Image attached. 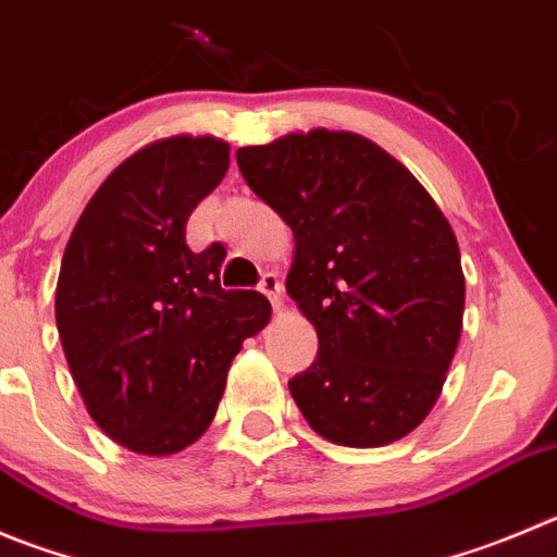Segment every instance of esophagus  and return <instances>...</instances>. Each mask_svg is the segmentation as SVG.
Returning <instances> with one entry per match:
<instances>
[{
    "label": "esophagus",
    "instance_id": "34e87169",
    "mask_svg": "<svg viewBox=\"0 0 557 557\" xmlns=\"http://www.w3.org/2000/svg\"><path fill=\"white\" fill-rule=\"evenodd\" d=\"M258 288H261V294L269 296V302H272L274 310L283 308V283H280L277 274H272V272L263 274L261 285H258Z\"/></svg>",
    "mask_w": 557,
    "mask_h": 557
}]
</instances>
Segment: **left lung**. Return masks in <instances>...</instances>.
<instances>
[{"label": "left lung", "mask_w": 557, "mask_h": 557, "mask_svg": "<svg viewBox=\"0 0 557 557\" xmlns=\"http://www.w3.org/2000/svg\"><path fill=\"white\" fill-rule=\"evenodd\" d=\"M249 189L294 231L285 290L319 335L288 382L319 436L382 448L443 393L465 319L456 233L418 178L351 132H294L236 150Z\"/></svg>", "instance_id": "8db88e82"}]
</instances>
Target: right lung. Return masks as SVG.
<instances>
[{
  "instance_id": "1",
  "label": "right lung",
  "mask_w": 557,
  "mask_h": 557,
  "mask_svg": "<svg viewBox=\"0 0 557 557\" xmlns=\"http://www.w3.org/2000/svg\"><path fill=\"white\" fill-rule=\"evenodd\" d=\"M231 145L175 134L109 173L65 244L57 332L90 418L139 456H173L214 420L233 357L269 324L258 290H225V249L186 247Z\"/></svg>"
}]
</instances>
